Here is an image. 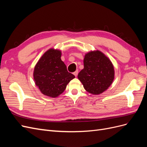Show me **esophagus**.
Segmentation results:
<instances>
[{
	"label": "esophagus",
	"instance_id": "obj_1",
	"mask_svg": "<svg viewBox=\"0 0 147 147\" xmlns=\"http://www.w3.org/2000/svg\"><path fill=\"white\" fill-rule=\"evenodd\" d=\"M78 70H76V71H75V72H74V75H75V77H77V75H78Z\"/></svg>",
	"mask_w": 147,
	"mask_h": 147
}]
</instances>
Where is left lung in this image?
Returning <instances> with one entry per match:
<instances>
[{
    "instance_id": "8db88e82",
    "label": "left lung",
    "mask_w": 147,
    "mask_h": 147,
    "mask_svg": "<svg viewBox=\"0 0 147 147\" xmlns=\"http://www.w3.org/2000/svg\"><path fill=\"white\" fill-rule=\"evenodd\" d=\"M83 64L78 78L84 90L94 95L107 90L115 78L114 67L109 57L99 50L91 51L84 55Z\"/></svg>"
}]
</instances>
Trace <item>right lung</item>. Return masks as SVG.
<instances>
[{"mask_svg": "<svg viewBox=\"0 0 147 147\" xmlns=\"http://www.w3.org/2000/svg\"><path fill=\"white\" fill-rule=\"evenodd\" d=\"M61 51L50 48L35 65L33 76L36 85L43 94L50 97L59 96L65 90L67 84L75 78L68 72L61 60Z\"/></svg>", "mask_w": 147, "mask_h": 147, "instance_id": "1", "label": "right lung"}]
</instances>
